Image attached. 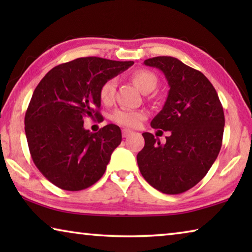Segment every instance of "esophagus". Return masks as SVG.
Segmentation results:
<instances>
[{"instance_id": "34e87169", "label": "esophagus", "mask_w": 252, "mask_h": 252, "mask_svg": "<svg viewBox=\"0 0 252 252\" xmlns=\"http://www.w3.org/2000/svg\"><path fill=\"white\" fill-rule=\"evenodd\" d=\"M132 133H133V131H131L129 129H123L122 130V136H123V138H127V136H129Z\"/></svg>"}]
</instances>
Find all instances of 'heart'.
I'll list each match as a JSON object with an SVG mask.
<instances>
[{
	"mask_svg": "<svg viewBox=\"0 0 252 252\" xmlns=\"http://www.w3.org/2000/svg\"><path fill=\"white\" fill-rule=\"evenodd\" d=\"M130 78L143 93H149L153 91L158 84L157 75L152 71L147 69H140L134 71ZM116 79H108L101 84L99 89V97L102 103L106 105L112 104V102L114 101V95H116ZM146 118L147 114L143 111H134L127 109H119L112 114V120L114 122L127 127L139 126Z\"/></svg>",
	"mask_w": 252,
	"mask_h": 252,
	"instance_id": "b5f03b06",
	"label": "heart"
}]
</instances>
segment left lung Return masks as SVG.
Returning a JSON list of instances; mask_svg holds the SVG:
<instances>
[{
	"label": "left lung",
	"mask_w": 252,
	"mask_h": 252,
	"mask_svg": "<svg viewBox=\"0 0 252 252\" xmlns=\"http://www.w3.org/2000/svg\"><path fill=\"white\" fill-rule=\"evenodd\" d=\"M144 64L161 70L169 83L167 101L151 126L170 131V135L161 144L152 133H142L146 143L136 156L140 172L162 193L186 192L202 180L219 155L222 104L204 74L178 59L156 57Z\"/></svg>",
	"instance_id": "left-lung-1"
}]
</instances>
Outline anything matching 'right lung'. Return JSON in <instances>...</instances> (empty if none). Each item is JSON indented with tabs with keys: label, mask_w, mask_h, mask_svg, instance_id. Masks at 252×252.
Instances as JSON below:
<instances>
[{
	"label": "right lung",
	"mask_w": 252,
	"mask_h": 252,
	"mask_svg": "<svg viewBox=\"0 0 252 252\" xmlns=\"http://www.w3.org/2000/svg\"><path fill=\"white\" fill-rule=\"evenodd\" d=\"M133 64L96 57L62 63L37 84L24 118L32 160L54 186L80 191L100 180L121 143L120 127L108 125L92 133L83 119L102 118L99 89Z\"/></svg>",
	"instance_id": "obj_1"
}]
</instances>
